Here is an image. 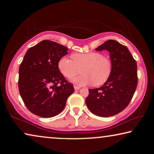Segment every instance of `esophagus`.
<instances>
[{
    "label": "esophagus",
    "instance_id": "obj_1",
    "mask_svg": "<svg viewBox=\"0 0 154 154\" xmlns=\"http://www.w3.org/2000/svg\"><path fill=\"white\" fill-rule=\"evenodd\" d=\"M74 88H75V90H79V89H81V88L79 86H76V85H75Z\"/></svg>",
    "mask_w": 154,
    "mask_h": 154
}]
</instances>
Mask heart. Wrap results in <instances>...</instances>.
I'll use <instances>...</instances> for the list:
<instances>
[{
  "label": "heart",
  "instance_id": "heart-1",
  "mask_svg": "<svg viewBox=\"0 0 154 154\" xmlns=\"http://www.w3.org/2000/svg\"><path fill=\"white\" fill-rule=\"evenodd\" d=\"M72 59L63 56L59 60V71L68 79L76 76L81 71L79 77L72 79V82L79 85H100L110 77L113 70V62L109 57L104 56L100 52H88L74 54Z\"/></svg>",
  "mask_w": 154,
  "mask_h": 154
}]
</instances>
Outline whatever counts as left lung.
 Masks as SVG:
<instances>
[{
  "mask_svg": "<svg viewBox=\"0 0 154 154\" xmlns=\"http://www.w3.org/2000/svg\"><path fill=\"white\" fill-rule=\"evenodd\" d=\"M110 52L113 70L103 86L89 89L85 103L90 111L100 117L120 113L129 105L138 83L137 64L126 46L115 40L105 41L96 49Z\"/></svg>",
  "mask_w": 154,
  "mask_h": 154,
  "instance_id": "8db88e82",
  "label": "left lung"
}]
</instances>
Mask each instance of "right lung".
<instances>
[{"instance_id": "obj_1", "label": "right lung", "mask_w": 154, "mask_h": 154, "mask_svg": "<svg viewBox=\"0 0 154 154\" xmlns=\"http://www.w3.org/2000/svg\"><path fill=\"white\" fill-rule=\"evenodd\" d=\"M68 48L43 40L28 49L19 68L18 88L31 113L51 118L61 113L67 98L74 92L72 84L59 71L58 63Z\"/></svg>"}]
</instances>
